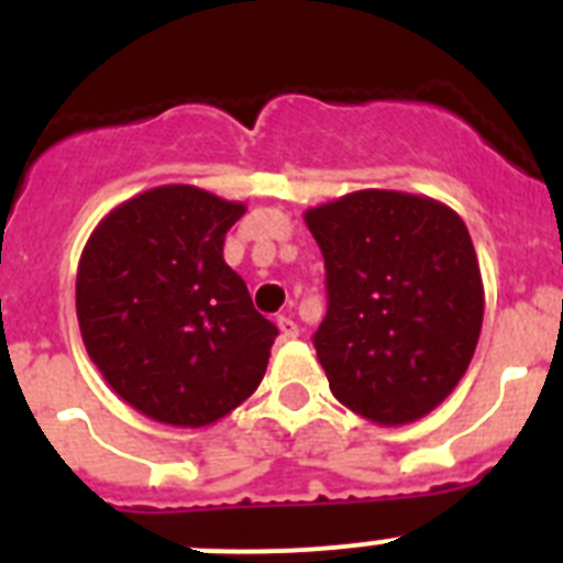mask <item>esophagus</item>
I'll use <instances>...</instances> for the list:
<instances>
[{
  "label": "esophagus",
  "mask_w": 563,
  "mask_h": 563,
  "mask_svg": "<svg viewBox=\"0 0 563 563\" xmlns=\"http://www.w3.org/2000/svg\"><path fill=\"white\" fill-rule=\"evenodd\" d=\"M278 330H282V338H296L298 324L290 316H278Z\"/></svg>",
  "instance_id": "esophagus-1"
}]
</instances>
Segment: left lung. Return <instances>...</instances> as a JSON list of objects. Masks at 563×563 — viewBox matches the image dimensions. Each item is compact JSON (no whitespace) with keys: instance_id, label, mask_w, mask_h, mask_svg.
Returning <instances> with one entry per match:
<instances>
[{"instance_id":"left-lung-1","label":"left lung","mask_w":563,"mask_h":563,"mask_svg":"<svg viewBox=\"0 0 563 563\" xmlns=\"http://www.w3.org/2000/svg\"><path fill=\"white\" fill-rule=\"evenodd\" d=\"M305 222L327 271L312 335L330 389L377 426L434 411L474 357L485 290L460 213L402 191L346 194Z\"/></svg>"}]
</instances>
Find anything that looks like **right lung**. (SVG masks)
Returning a JSON list of instances; mask_svg holds the SVG:
<instances>
[{
  "label": "right lung",
  "mask_w": 563,
  "mask_h": 563,
  "mask_svg": "<svg viewBox=\"0 0 563 563\" xmlns=\"http://www.w3.org/2000/svg\"><path fill=\"white\" fill-rule=\"evenodd\" d=\"M242 202L161 186L109 211L78 262L76 312L103 380L141 415L202 429L256 391L278 330L222 258Z\"/></svg>",
  "instance_id": "obj_1"
}]
</instances>
